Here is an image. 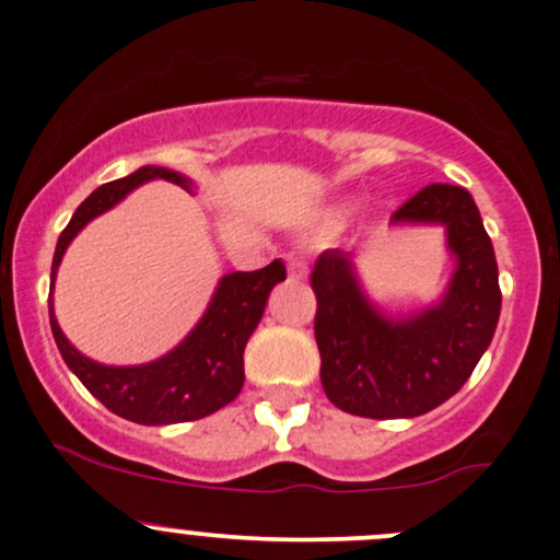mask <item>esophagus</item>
I'll return each instance as SVG.
<instances>
[{
  "label": "esophagus",
  "instance_id": "1",
  "mask_svg": "<svg viewBox=\"0 0 560 560\" xmlns=\"http://www.w3.org/2000/svg\"><path fill=\"white\" fill-rule=\"evenodd\" d=\"M287 268H290L292 279H305V273H308V262L303 257H287Z\"/></svg>",
  "mask_w": 560,
  "mask_h": 560
}]
</instances>
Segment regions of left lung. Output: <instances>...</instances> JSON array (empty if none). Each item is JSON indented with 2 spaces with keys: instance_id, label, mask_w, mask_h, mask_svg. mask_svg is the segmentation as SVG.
<instances>
[{
  "instance_id": "8db88e82",
  "label": "left lung",
  "mask_w": 560,
  "mask_h": 560,
  "mask_svg": "<svg viewBox=\"0 0 560 560\" xmlns=\"http://www.w3.org/2000/svg\"><path fill=\"white\" fill-rule=\"evenodd\" d=\"M399 220L448 228L458 265L434 308L402 322L381 316L340 249L322 252L311 270L322 386L335 408L364 419H413L453 397L491 343L502 311L493 244L464 187H421L394 211Z\"/></svg>"
}]
</instances>
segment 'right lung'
I'll use <instances>...</instances> for the list:
<instances>
[{"mask_svg":"<svg viewBox=\"0 0 560 560\" xmlns=\"http://www.w3.org/2000/svg\"><path fill=\"white\" fill-rule=\"evenodd\" d=\"M147 179H168L179 187H190V182L168 168L144 166L128 174L126 179H115L93 190L74 211L69 225L58 235L56 255H52V279L61 265L69 241L78 235L93 217L107 211L128 196L133 187ZM287 279V268L281 260H273L260 270H238L228 273L217 287L211 305L206 308L198 327L182 340L172 354L158 362L139 364V368H107L93 359L82 357L58 327L52 316V300L47 298L50 311V329L56 338L63 362L69 364L82 386L112 413L144 427L161 423L196 421L217 413L238 397L244 386V349L257 322L262 319L265 303L270 290Z\"/></svg>","mask_w":560,"mask_h":560,"instance_id":"right-lung-1","label":"right lung"}]
</instances>
